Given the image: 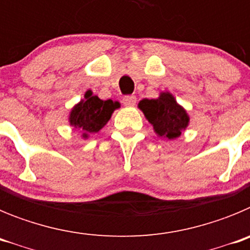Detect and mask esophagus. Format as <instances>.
Segmentation results:
<instances>
[{
	"label": "esophagus",
	"mask_w": 250,
	"mask_h": 250,
	"mask_svg": "<svg viewBox=\"0 0 250 250\" xmlns=\"http://www.w3.org/2000/svg\"><path fill=\"white\" fill-rule=\"evenodd\" d=\"M123 103L125 106H134L136 104V96L134 95H129L123 99Z\"/></svg>",
	"instance_id": "34e87169"
}]
</instances>
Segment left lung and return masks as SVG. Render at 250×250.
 <instances>
[{
    "instance_id": "1",
    "label": "left lung",
    "mask_w": 250,
    "mask_h": 250,
    "mask_svg": "<svg viewBox=\"0 0 250 250\" xmlns=\"http://www.w3.org/2000/svg\"><path fill=\"white\" fill-rule=\"evenodd\" d=\"M138 106L161 138H179L189 125L188 112L167 91L161 92L158 99H143Z\"/></svg>"
}]
</instances>
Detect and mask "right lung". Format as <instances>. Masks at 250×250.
<instances>
[{
  "mask_svg": "<svg viewBox=\"0 0 250 250\" xmlns=\"http://www.w3.org/2000/svg\"><path fill=\"white\" fill-rule=\"evenodd\" d=\"M83 98L72 107L68 121L75 129L83 130V138H87L89 134L100 131L105 126L114 110L120 107V104L112 100H101L96 95H92L91 90H87Z\"/></svg>",
  "mask_w": 250,
  "mask_h": 250,
  "instance_id": "right-lung-1",
  "label": "right lung"
}]
</instances>
